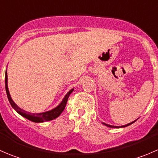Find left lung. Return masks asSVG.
Listing matches in <instances>:
<instances>
[{
  "label": "left lung",
  "mask_w": 158,
  "mask_h": 158,
  "mask_svg": "<svg viewBox=\"0 0 158 158\" xmlns=\"http://www.w3.org/2000/svg\"><path fill=\"white\" fill-rule=\"evenodd\" d=\"M135 121H136V120H135ZM135 121H134V122H131V123L127 124V125H122V126H114V125H108V124L104 123V122H102V124H103V125H106V126L109 127V128H125V127H127V126H128V125H131V124H133L134 122H135Z\"/></svg>",
  "instance_id": "1"
}]
</instances>
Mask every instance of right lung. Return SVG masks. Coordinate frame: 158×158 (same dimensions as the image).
<instances>
[{
    "label": "right lung",
    "instance_id": "1",
    "mask_svg": "<svg viewBox=\"0 0 158 158\" xmlns=\"http://www.w3.org/2000/svg\"><path fill=\"white\" fill-rule=\"evenodd\" d=\"M5 89H6V92H7V98H8L9 102H10L11 106L14 108V109L17 111L18 114H20V115H22L23 117L26 118L28 120L31 121V122H37V123H40V122H48V121L53 120V119L56 118L57 117L60 115L62 112L63 111V110L65 109V107H66V102H67V100L70 94L73 92V91L74 90V89H71V90L68 92V93L65 95V97L63 98V101L61 102L60 105H59L57 107H56L55 109L50 110V111H45V112L42 113H30L28 112V111H24L22 109H20V107L17 106V105L14 103V102L13 101L12 98H11L10 92H9L8 90V86H7V71H6L5 73Z\"/></svg>",
    "mask_w": 158,
    "mask_h": 158
}]
</instances>
